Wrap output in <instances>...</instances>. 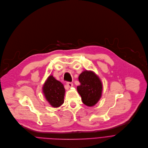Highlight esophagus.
Masks as SVG:
<instances>
[{
	"label": "esophagus",
	"mask_w": 148,
	"mask_h": 148,
	"mask_svg": "<svg viewBox=\"0 0 148 148\" xmlns=\"http://www.w3.org/2000/svg\"><path fill=\"white\" fill-rule=\"evenodd\" d=\"M66 84H67V86H68L69 87H71L73 86V83H71V82H66Z\"/></svg>",
	"instance_id": "esophagus-1"
}]
</instances>
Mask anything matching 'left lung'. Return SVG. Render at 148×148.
<instances>
[{
  "mask_svg": "<svg viewBox=\"0 0 148 148\" xmlns=\"http://www.w3.org/2000/svg\"><path fill=\"white\" fill-rule=\"evenodd\" d=\"M80 83L77 90L82 102L87 106L95 105L100 100L102 93V83L99 77L93 72L85 71L79 76Z\"/></svg>",
  "mask_w": 148,
  "mask_h": 148,
  "instance_id": "1",
  "label": "left lung"
}]
</instances>
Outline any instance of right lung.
<instances>
[{"instance_id":"1","label":"right lung","mask_w":148,"mask_h":148,"mask_svg":"<svg viewBox=\"0 0 148 148\" xmlns=\"http://www.w3.org/2000/svg\"><path fill=\"white\" fill-rule=\"evenodd\" d=\"M43 92L47 100L53 107H58L64 101L65 88L60 81L49 76L43 86Z\"/></svg>"}]
</instances>
